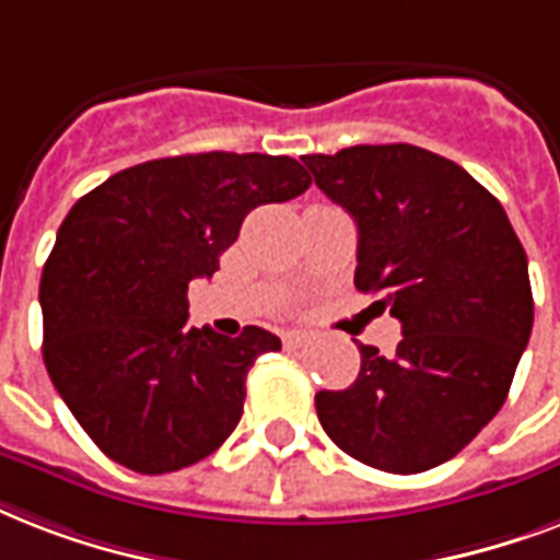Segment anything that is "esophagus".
<instances>
[{"label": "esophagus", "mask_w": 560, "mask_h": 560, "mask_svg": "<svg viewBox=\"0 0 560 560\" xmlns=\"http://www.w3.org/2000/svg\"><path fill=\"white\" fill-rule=\"evenodd\" d=\"M306 341H310V336L301 332V329H292V332H285L283 336L285 348H301V345H306Z\"/></svg>", "instance_id": "1"}]
</instances>
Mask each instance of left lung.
Here are the masks:
<instances>
[{"label":"left lung","mask_w":560,"mask_h":560,"mask_svg":"<svg viewBox=\"0 0 560 560\" xmlns=\"http://www.w3.org/2000/svg\"><path fill=\"white\" fill-rule=\"evenodd\" d=\"M303 163L357 221V289L402 324L394 357L359 345L357 383L315 394L320 427L385 474L444 465L509 397L535 320L526 250L502 203L441 154L392 142Z\"/></svg>","instance_id":"left-lung-1"}]
</instances>
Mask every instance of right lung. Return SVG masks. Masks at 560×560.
Returning a JSON list of instances; mask_svg holds the SVG:
<instances>
[{
  "label": "right lung",
  "instance_id": "right-lung-1",
  "mask_svg": "<svg viewBox=\"0 0 560 560\" xmlns=\"http://www.w3.org/2000/svg\"><path fill=\"white\" fill-rule=\"evenodd\" d=\"M312 184L292 158L207 151L149 160L78 198L40 277L43 362L104 456L172 474L215 453L268 329L189 327V283L219 271L245 215Z\"/></svg>",
  "mask_w": 560,
  "mask_h": 560
}]
</instances>
